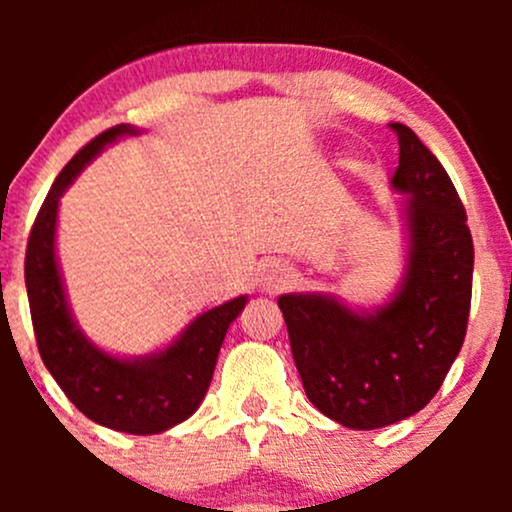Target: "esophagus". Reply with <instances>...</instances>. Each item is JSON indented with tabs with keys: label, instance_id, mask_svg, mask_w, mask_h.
I'll use <instances>...</instances> for the list:
<instances>
[{
	"label": "esophagus",
	"instance_id": "obj_1",
	"mask_svg": "<svg viewBox=\"0 0 512 512\" xmlns=\"http://www.w3.org/2000/svg\"><path fill=\"white\" fill-rule=\"evenodd\" d=\"M291 281V269L281 262H267L260 272V286L264 291H279L284 286H289Z\"/></svg>",
	"mask_w": 512,
	"mask_h": 512
}]
</instances>
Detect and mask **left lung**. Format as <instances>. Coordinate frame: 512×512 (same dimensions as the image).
<instances>
[{
    "label": "left lung",
    "mask_w": 512,
    "mask_h": 512,
    "mask_svg": "<svg viewBox=\"0 0 512 512\" xmlns=\"http://www.w3.org/2000/svg\"><path fill=\"white\" fill-rule=\"evenodd\" d=\"M404 269L373 308L332 293H284L293 361L317 411L354 431L409 419L431 402L460 354L472 303L474 245L450 175L395 122Z\"/></svg>",
    "instance_id": "obj_1"
}]
</instances>
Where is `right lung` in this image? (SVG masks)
Instances as JSON below:
<instances>
[{
	"mask_svg": "<svg viewBox=\"0 0 512 512\" xmlns=\"http://www.w3.org/2000/svg\"><path fill=\"white\" fill-rule=\"evenodd\" d=\"M137 134H142V129L132 125H117L98 134L57 175L28 238L26 291L40 358L69 402L105 428L132 436H154L182 424L199 409L223 337L243 313L248 296L231 298L197 315L166 349L144 356L110 354L81 330L57 260L60 199L105 146Z\"/></svg>",
	"mask_w": 512,
	"mask_h": 512,
	"instance_id": "right-lung-1",
	"label": "right lung"
}]
</instances>
